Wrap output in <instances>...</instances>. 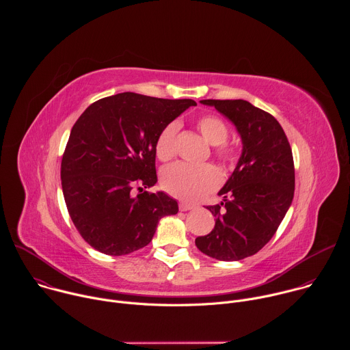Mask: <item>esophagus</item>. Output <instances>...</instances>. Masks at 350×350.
I'll use <instances>...</instances> for the list:
<instances>
[{
	"mask_svg": "<svg viewBox=\"0 0 350 350\" xmlns=\"http://www.w3.org/2000/svg\"><path fill=\"white\" fill-rule=\"evenodd\" d=\"M193 208H195V205L188 204V202H180V204H178V209H180L181 212H187V211H191V209H193Z\"/></svg>",
	"mask_w": 350,
	"mask_h": 350,
	"instance_id": "esophagus-1",
	"label": "esophagus"
}]
</instances>
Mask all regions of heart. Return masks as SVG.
<instances>
[{"label":"heart","mask_w":350,"mask_h":350,"mask_svg":"<svg viewBox=\"0 0 350 350\" xmlns=\"http://www.w3.org/2000/svg\"><path fill=\"white\" fill-rule=\"evenodd\" d=\"M196 127L202 137L215 145V157L224 165L231 166L237 159L235 148L227 144L228 127L226 122L213 113H205L196 119ZM180 130L178 122L166 124L157 137L155 154L161 162L172 161L177 154V135ZM221 177L219 170L212 165L192 166L187 163H176L167 167L162 174L163 189L181 201H199L220 185Z\"/></svg>","instance_id":"1"}]
</instances>
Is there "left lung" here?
<instances>
[{"mask_svg":"<svg viewBox=\"0 0 350 350\" xmlns=\"http://www.w3.org/2000/svg\"><path fill=\"white\" fill-rule=\"evenodd\" d=\"M227 116L241 134L239 162L220 189L224 202L206 206L216 217L215 228L198 237L205 255L234 262L258 254L273 238L291 206L295 166L288 138L269 112L243 99H204Z\"/></svg>","mask_w":350,"mask_h":350,"instance_id":"8db88e82","label":"left lung"}]
</instances>
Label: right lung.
I'll return each instance as SVG.
<instances>
[{"instance_id": "obj_1", "label": "right lung", "mask_w": 350, "mask_h": 350, "mask_svg": "<svg viewBox=\"0 0 350 350\" xmlns=\"http://www.w3.org/2000/svg\"><path fill=\"white\" fill-rule=\"evenodd\" d=\"M192 99L120 92L91 104L72 127L61 163L69 216L83 239L111 256L151 242L158 221L178 212L157 184L155 141L161 130L195 107Z\"/></svg>"}]
</instances>
